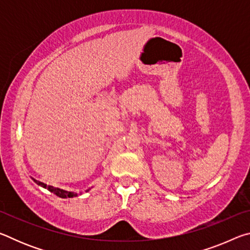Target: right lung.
Here are the masks:
<instances>
[{"instance_id":"add662e5","label":"right lung","mask_w":250,"mask_h":250,"mask_svg":"<svg viewBox=\"0 0 250 250\" xmlns=\"http://www.w3.org/2000/svg\"><path fill=\"white\" fill-rule=\"evenodd\" d=\"M32 179H33V177H32ZM33 181L35 182V183H36L37 185H40V186H42V188H47L49 192L54 193L55 195H57V196L62 197V198L76 197V196H78V194H77V193H75V192H69V191H66V189H62V188H55V186L47 185V184L43 183V182L37 181V180H35V179H33ZM88 191H90V188H88L86 192H88Z\"/></svg>"}]
</instances>
